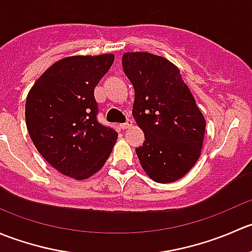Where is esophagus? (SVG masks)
I'll return each instance as SVG.
<instances>
[{
	"instance_id": "34e87169",
	"label": "esophagus",
	"mask_w": 252,
	"mask_h": 252,
	"mask_svg": "<svg viewBox=\"0 0 252 252\" xmlns=\"http://www.w3.org/2000/svg\"><path fill=\"white\" fill-rule=\"evenodd\" d=\"M133 126V121H131V119H126V123H122L121 124V128L122 129H128V128H130V126Z\"/></svg>"
}]
</instances>
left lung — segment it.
<instances>
[{
  "mask_svg": "<svg viewBox=\"0 0 252 252\" xmlns=\"http://www.w3.org/2000/svg\"><path fill=\"white\" fill-rule=\"evenodd\" d=\"M122 65L135 91L133 117L145 134L135 149L141 167L155 182H175L199 159L204 116L179 69L164 57L126 52Z\"/></svg>",
  "mask_w": 252,
  "mask_h": 252,
  "instance_id": "obj_1",
  "label": "left lung"
}]
</instances>
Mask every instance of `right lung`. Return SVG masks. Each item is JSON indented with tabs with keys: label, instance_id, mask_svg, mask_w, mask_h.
<instances>
[{
	"label": "right lung",
	"instance_id": "obj_1",
	"mask_svg": "<svg viewBox=\"0 0 252 252\" xmlns=\"http://www.w3.org/2000/svg\"><path fill=\"white\" fill-rule=\"evenodd\" d=\"M113 61V55L63 58L28 94L25 121L35 147L53 168L78 180L102 168L118 136L98 122L94 95Z\"/></svg>",
	"mask_w": 252,
	"mask_h": 252
}]
</instances>
